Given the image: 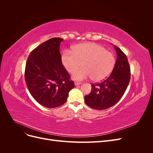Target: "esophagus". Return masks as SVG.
<instances>
[{
    "label": "esophagus",
    "mask_w": 153,
    "mask_h": 153,
    "mask_svg": "<svg viewBox=\"0 0 153 153\" xmlns=\"http://www.w3.org/2000/svg\"><path fill=\"white\" fill-rule=\"evenodd\" d=\"M81 84H82V83L80 82H75V85H80Z\"/></svg>",
    "instance_id": "34e87169"
}]
</instances>
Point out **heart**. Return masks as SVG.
Listing matches in <instances>:
<instances>
[{"mask_svg": "<svg viewBox=\"0 0 153 153\" xmlns=\"http://www.w3.org/2000/svg\"><path fill=\"white\" fill-rule=\"evenodd\" d=\"M61 61L69 73L75 72L82 64L84 68L73 74L74 80H81L92 77V80L95 82L102 81L107 78L115 64V58L112 52L103 46L91 42L75 46L72 52L65 50Z\"/></svg>", "mask_w": 153, "mask_h": 153, "instance_id": "heart-1", "label": "heart"}]
</instances>
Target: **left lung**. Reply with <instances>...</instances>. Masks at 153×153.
I'll return each mask as SVG.
<instances>
[{
	"instance_id": "left-lung-1",
	"label": "left lung",
	"mask_w": 153,
	"mask_h": 153,
	"mask_svg": "<svg viewBox=\"0 0 153 153\" xmlns=\"http://www.w3.org/2000/svg\"><path fill=\"white\" fill-rule=\"evenodd\" d=\"M114 48L117 58L110 75L100 84H92L91 92L84 98L85 103L92 108L107 109L116 104L124 94L130 80V67L126 55L117 46Z\"/></svg>"
}]
</instances>
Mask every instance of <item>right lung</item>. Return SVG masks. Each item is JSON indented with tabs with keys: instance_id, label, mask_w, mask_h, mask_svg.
<instances>
[{
	"instance_id": "1",
	"label": "right lung",
	"mask_w": 153,
	"mask_h": 153,
	"mask_svg": "<svg viewBox=\"0 0 153 153\" xmlns=\"http://www.w3.org/2000/svg\"><path fill=\"white\" fill-rule=\"evenodd\" d=\"M63 39L53 38L41 43L30 53L25 70L27 88L34 100L47 108L66 103L75 87L64 68L60 53Z\"/></svg>"
}]
</instances>
